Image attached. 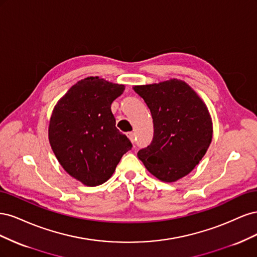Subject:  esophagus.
I'll return each instance as SVG.
<instances>
[{
    "label": "esophagus",
    "instance_id": "esophagus-1",
    "mask_svg": "<svg viewBox=\"0 0 257 257\" xmlns=\"http://www.w3.org/2000/svg\"><path fill=\"white\" fill-rule=\"evenodd\" d=\"M126 135H127V137L130 138V141H131L132 143H134V141H135V134L133 133V132H128V133H127Z\"/></svg>",
    "mask_w": 257,
    "mask_h": 257
}]
</instances>
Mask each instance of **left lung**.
Returning <instances> with one entry per match:
<instances>
[{"instance_id":"left-lung-1","label":"left lung","mask_w":257,"mask_h":257,"mask_svg":"<svg viewBox=\"0 0 257 257\" xmlns=\"http://www.w3.org/2000/svg\"><path fill=\"white\" fill-rule=\"evenodd\" d=\"M152 114L151 144L137 153L161 181L175 182L190 174L212 141V121L206 104L190 85L178 79L135 85Z\"/></svg>"}]
</instances>
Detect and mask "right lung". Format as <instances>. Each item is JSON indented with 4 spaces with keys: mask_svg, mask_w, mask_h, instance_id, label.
Listing matches in <instances>:
<instances>
[{
    "mask_svg": "<svg viewBox=\"0 0 257 257\" xmlns=\"http://www.w3.org/2000/svg\"><path fill=\"white\" fill-rule=\"evenodd\" d=\"M124 89L123 84L88 77L53 108L48 128L51 149L65 172L87 186L106 182L132 149L111 112L112 102Z\"/></svg>",
    "mask_w": 257,
    "mask_h": 257,
    "instance_id": "obj_1",
    "label": "right lung"
}]
</instances>
